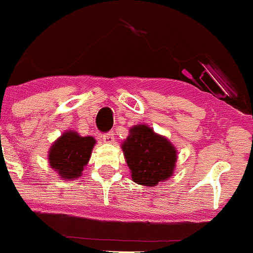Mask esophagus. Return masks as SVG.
Returning a JSON list of instances; mask_svg holds the SVG:
<instances>
[{
	"label": "esophagus",
	"mask_w": 253,
	"mask_h": 253,
	"mask_svg": "<svg viewBox=\"0 0 253 253\" xmlns=\"http://www.w3.org/2000/svg\"><path fill=\"white\" fill-rule=\"evenodd\" d=\"M104 142L105 143H112L115 141V133H114V131H110V132H108V133H105L104 134Z\"/></svg>",
	"instance_id": "esophagus-1"
}]
</instances>
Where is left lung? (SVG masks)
Returning a JSON list of instances; mask_svg holds the SVG:
<instances>
[{
  "label": "left lung",
  "instance_id": "1",
  "mask_svg": "<svg viewBox=\"0 0 253 253\" xmlns=\"http://www.w3.org/2000/svg\"><path fill=\"white\" fill-rule=\"evenodd\" d=\"M121 148L132 180L138 185L153 187L174 174L177 150L147 125L132 127Z\"/></svg>",
  "mask_w": 253,
  "mask_h": 253
}]
</instances>
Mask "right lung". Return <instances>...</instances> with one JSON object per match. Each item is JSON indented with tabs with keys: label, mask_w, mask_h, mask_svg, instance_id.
<instances>
[{
	"label": "right lung",
	"mask_w": 253,
	"mask_h": 253,
	"mask_svg": "<svg viewBox=\"0 0 253 253\" xmlns=\"http://www.w3.org/2000/svg\"><path fill=\"white\" fill-rule=\"evenodd\" d=\"M95 139L67 131L51 145L48 163L63 180H76L90 159Z\"/></svg>",
	"instance_id": "right-lung-1"
}]
</instances>
